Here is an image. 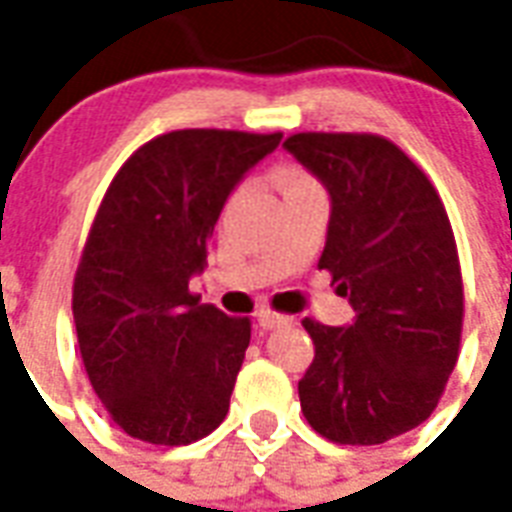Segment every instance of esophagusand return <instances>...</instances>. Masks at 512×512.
Listing matches in <instances>:
<instances>
[{
	"mask_svg": "<svg viewBox=\"0 0 512 512\" xmlns=\"http://www.w3.org/2000/svg\"><path fill=\"white\" fill-rule=\"evenodd\" d=\"M257 324L263 329H279L295 324V319H292V316H284V313L271 311V308H260V311H257Z\"/></svg>",
	"mask_w": 512,
	"mask_h": 512,
	"instance_id": "obj_1",
	"label": "esophagus"
}]
</instances>
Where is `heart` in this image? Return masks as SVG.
Wrapping results in <instances>:
<instances>
[{
    "label": "heart",
    "instance_id": "obj_1",
    "mask_svg": "<svg viewBox=\"0 0 512 512\" xmlns=\"http://www.w3.org/2000/svg\"><path fill=\"white\" fill-rule=\"evenodd\" d=\"M305 180H308V177H305L300 170H281L279 175H276V183H279V188H287V185L305 183Z\"/></svg>",
    "mask_w": 512,
    "mask_h": 512
}]
</instances>
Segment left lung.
<instances>
[{
  "instance_id": "left-lung-1",
  "label": "left lung",
  "mask_w": 512,
  "mask_h": 512,
  "mask_svg": "<svg viewBox=\"0 0 512 512\" xmlns=\"http://www.w3.org/2000/svg\"><path fill=\"white\" fill-rule=\"evenodd\" d=\"M284 148L332 199L319 268L356 319H303L316 345L300 382L311 428L335 444H385L425 422L460 356L462 271L428 175L382 135L297 132Z\"/></svg>"
}]
</instances>
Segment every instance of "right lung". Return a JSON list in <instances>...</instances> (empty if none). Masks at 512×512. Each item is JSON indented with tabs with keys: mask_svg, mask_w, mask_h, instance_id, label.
I'll use <instances>...</instances> for the list:
<instances>
[{
	"mask_svg": "<svg viewBox=\"0 0 512 512\" xmlns=\"http://www.w3.org/2000/svg\"><path fill=\"white\" fill-rule=\"evenodd\" d=\"M281 132L175 130L122 164L74 276L84 372L127 436L185 446L225 420L252 335L188 289L228 193Z\"/></svg>",
	"mask_w": 512,
	"mask_h": 512,
	"instance_id": "add662e5",
	"label": "right lung"
}]
</instances>
